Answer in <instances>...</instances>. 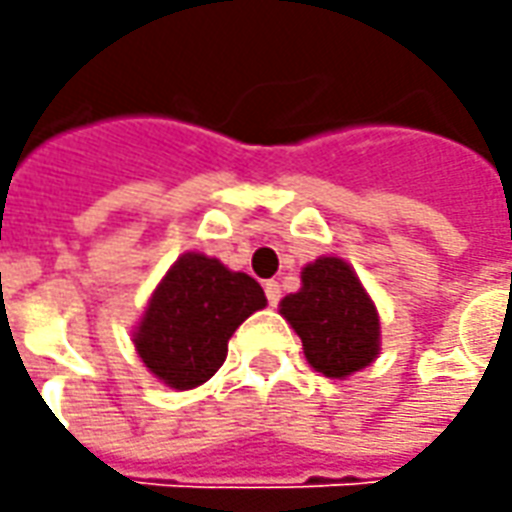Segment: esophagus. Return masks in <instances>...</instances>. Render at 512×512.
<instances>
[{"instance_id": "34e87169", "label": "esophagus", "mask_w": 512, "mask_h": 512, "mask_svg": "<svg viewBox=\"0 0 512 512\" xmlns=\"http://www.w3.org/2000/svg\"><path fill=\"white\" fill-rule=\"evenodd\" d=\"M266 299L271 307H277L279 299H282V285H279V282H274V279H271V282H266Z\"/></svg>"}]
</instances>
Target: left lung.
<instances>
[{
    "label": "left lung",
    "instance_id": "8db88e82",
    "mask_svg": "<svg viewBox=\"0 0 512 512\" xmlns=\"http://www.w3.org/2000/svg\"><path fill=\"white\" fill-rule=\"evenodd\" d=\"M304 356L326 378H348L376 362L381 323L356 271L340 257H318L301 271V288L279 301Z\"/></svg>",
    "mask_w": 512,
    "mask_h": 512
}]
</instances>
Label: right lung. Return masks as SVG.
<instances>
[{
  "instance_id": "add662e5",
  "label": "right lung",
  "mask_w": 512,
  "mask_h": 512,
  "mask_svg": "<svg viewBox=\"0 0 512 512\" xmlns=\"http://www.w3.org/2000/svg\"><path fill=\"white\" fill-rule=\"evenodd\" d=\"M263 307L266 293L249 274L186 252L147 301L134 332L136 354L158 381L194 389L224 365L227 340Z\"/></svg>"
}]
</instances>
